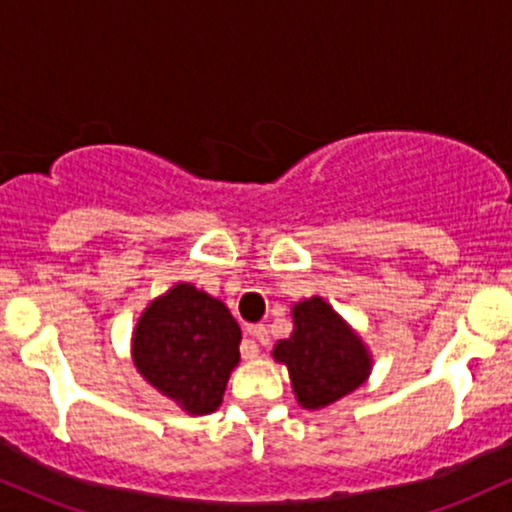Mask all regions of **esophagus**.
<instances>
[{
    "label": "esophagus",
    "mask_w": 512,
    "mask_h": 512,
    "mask_svg": "<svg viewBox=\"0 0 512 512\" xmlns=\"http://www.w3.org/2000/svg\"><path fill=\"white\" fill-rule=\"evenodd\" d=\"M248 332H250V337L255 339L257 344H262V346L269 344V330L264 325H252Z\"/></svg>",
    "instance_id": "34e87169"
}]
</instances>
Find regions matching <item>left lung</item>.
Returning <instances> with one entry per match:
<instances>
[{
    "label": "left lung",
    "mask_w": 512,
    "mask_h": 512,
    "mask_svg": "<svg viewBox=\"0 0 512 512\" xmlns=\"http://www.w3.org/2000/svg\"><path fill=\"white\" fill-rule=\"evenodd\" d=\"M272 354L289 368L303 409H322L354 392L373 363L361 337L320 296L293 305L291 337L276 342Z\"/></svg>",
    "instance_id": "left-lung-1"
}]
</instances>
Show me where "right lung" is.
Listing matches in <instances>:
<instances>
[{
	"mask_svg": "<svg viewBox=\"0 0 512 512\" xmlns=\"http://www.w3.org/2000/svg\"><path fill=\"white\" fill-rule=\"evenodd\" d=\"M240 327L228 308L192 284L149 303L132 339L134 366L187 414L219 409L240 361Z\"/></svg>",
	"mask_w": 512,
	"mask_h": 512,
	"instance_id": "add662e5",
	"label": "right lung"
}]
</instances>
